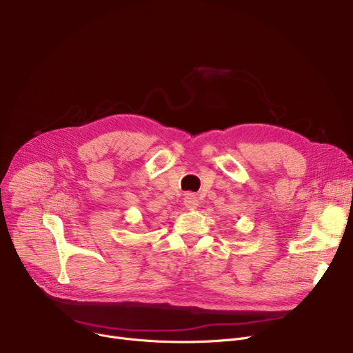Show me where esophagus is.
<instances>
[{
	"instance_id": "1",
	"label": "esophagus",
	"mask_w": 353,
	"mask_h": 353,
	"mask_svg": "<svg viewBox=\"0 0 353 353\" xmlns=\"http://www.w3.org/2000/svg\"><path fill=\"white\" fill-rule=\"evenodd\" d=\"M184 206H186V208H188V209H190V210L196 209V208L199 206V200H197V197H196L194 194H188L186 197H184Z\"/></svg>"
}]
</instances>
